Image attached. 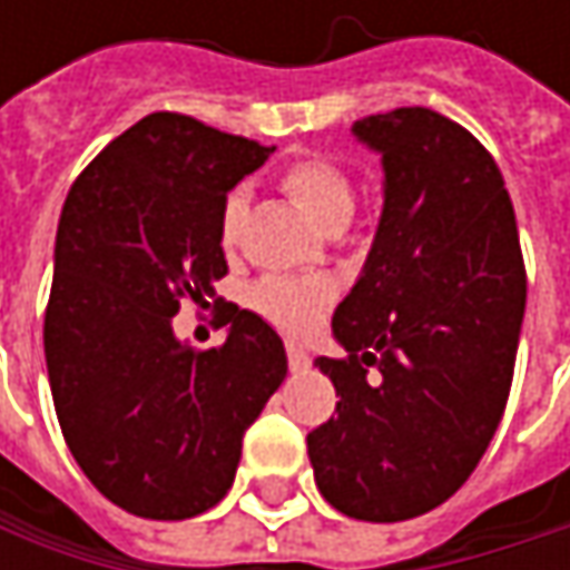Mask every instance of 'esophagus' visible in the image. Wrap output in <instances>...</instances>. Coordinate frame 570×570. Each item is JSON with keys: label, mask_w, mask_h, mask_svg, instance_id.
<instances>
[{"label": "esophagus", "mask_w": 570, "mask_h": 570, "mask_svg": "<svg viewBox=\"0 0 570 570\" xmlns=\"http://www.w3.org/2000/svg\"><path fill=\"white\" fill-rule=\"evenodd\" d=\"M286 363H289L293 373H303V370L309 366V353H306L303 346H293V343H289V346H286Z\"/></svg>", "instance_id": "obj_1"}]
</instances>
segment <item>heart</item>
<instances>
[{"label":"heart","instance_id":"obj_1","mask_svg":"<svg viewBox=\"0 0 570 570\" xmlns=\"http://www.w3.org/2000/svg\"><path fill=\"white\" fill-rule=\"evenodd\" d=\"M281 187L286 194L323 227V230H340L353 217L356 207V184L350 171L330 158H299L286 165L281 174ZM250 194L247 187L227 190L217 217V240L224 250H234L247 220ZM250 306L267 316L274 326L286 333H309L326 306L333 303V286L326 281H286V277H264L250 286L247 293Z\"/></svg>","mask_w":570,"mask_h":570}]
</instances>
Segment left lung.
I'll list each match as a JSON object with an SVG mask.
<instances>
[{"instance_id": "obj_1", "label": "left lung", "mask_w": 570, "mask_h": 570, "mask_svg": "<svg viewBox=\"0 0 570 570\" xmlns=\"http://www.w3.org/2000/svg\"><path fill=\"white\" fill-rule=\"evenodd\" d=\"M383 155L386 204L363 277L333 313L346 356L316 366L336 412L306 435L320 495L360 521H405L452 499L512 393L524 257L502 171L432 108L353 125Z\"/></svg>"}]
</instances>
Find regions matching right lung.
I'll return each instance as SVG.
<instances>
[{
	"label": "right lung",
	"mask_w": 570,
	"mask_h": 570,
	"mask_svg": "<svg viewBox=\"0 0 570 570\" xmlns=\"http://www.w3.org/2000/svg\"><path fill=\"white\" fill-rule=\"evenodd\" d=\"M274 148L190 115L155 111L75 177L56 237L46 366L61 435L118 509L180 521L234 485L244 432L286 376L281 336L215 301L227 274L217 217ZM184 298H213L220 347L173 340Z\"/></svg>",
	"instance_id": "obj_1"
}]
</instances>
